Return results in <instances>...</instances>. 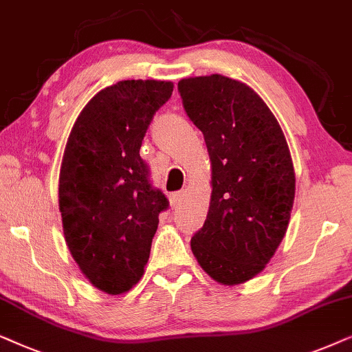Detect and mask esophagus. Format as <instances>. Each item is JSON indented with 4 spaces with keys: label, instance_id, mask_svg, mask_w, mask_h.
<instances>
[{
    "label": "esophagus",
    "instance_id": "esophagus-1",
    "mask_svg": "<svg viewBox=\"0 0 352 352\" xmlns=\"http://www.w3.org/2000/svg\"><path fill=\"white\" fill-rule=\"evenodd\" d=\"M182 199H184V191H175V193H170V196H168V201H170V206L173 209L179 208Z\"/></svg>",
    "mask_w": 352,
    "mask_h": 352
}]
</instances>
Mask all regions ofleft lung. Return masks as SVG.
Returning a JSON list of instances; mask_svg holds the SVG:
<instances>
[{"mask_svg":"<svg viewBox=\"0 0 352 352\" xmlns=\"http://www.w3.org/2000/svg\"><path fill=\"white\" fill-rule=\"evenodd\" d=\"M186 114L204 135L210 201L191 251L225 287L254 278L287 233L296 191L278 120L250 85L220 74L182 78Z\"/></svg>","mask_w":352,"mask_h":352,"instance_id":"8db88e82","label":"left lung"}]
</instances>
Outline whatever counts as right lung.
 Wrapping results in <instances>:
<instances>
[{
    "label": "right lung",
    "mask_w": 352,
    "mask_h": 352,
    "mask_svg": "<svg viewBox=\"0 0 352 352\" xmlns=\"http://www.w3.org/2000/svg\"><path fill=\"white\" fill-rule=\"evenodd\" d=\"M170 80H122L83 107L65 143L59 210L67 248L93 287L127 293L144 274L159 212L168 206L148 184L140 148Z\"/></svg>",
    "instance_id": "add662e5"
}]
</instances>
